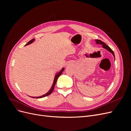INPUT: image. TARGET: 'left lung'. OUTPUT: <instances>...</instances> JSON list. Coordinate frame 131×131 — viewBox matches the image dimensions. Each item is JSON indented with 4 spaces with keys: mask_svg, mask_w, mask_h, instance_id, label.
I'll use <instances>...</instances> for the list:
<instances>
[{
    "mask_svg": "<svg viewBox=\"0 0 131 131\" xmlns=\"http://www.w3.org/2000/svg\"><path fill=\"white\" fill-rule=\"evenodd\" d=\"M96 43H97V44H98V43H100V44H102V46H103V48L106 49L107 50L109 51V52H110L111 53H112L113 54L114 57V58H115V54H114V52H113V51L112 49H111V48H110V47L109 46L106 45L105 43H104V42H102V41L101 40H97H97H96Z\"/></svg>",
    "mask_w": 131,
    "mask_h": 131,
    "instance_id": "8db88e82",
    "label": "left lung"
}]
</instances>
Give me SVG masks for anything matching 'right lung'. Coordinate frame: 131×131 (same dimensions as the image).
Here are the masks:
<instances>
[{
  "mask_svg": "<svg viewBox=\"0 0 131 131\" xmlns=\"http://www.w3.org/2000/svg\"><path fill=\"white\" fill-rule=\"evenodd\" d=\"M35 40V39H32V40H30L28 42L27 44L26 45H29V44H30V43H32L33 41H34V40ZM64 68H63L62 69V70L60 71V72H58L56 75H55V77H54V81H53V85H52V87H51V88L50 89V90H49V91L48 92H47V93H46L45 94H43V95H42V96H39V97H31V98H42V97H46V96H49V95H50L51 93H52V92H53V90H54V86H55V85H56V83L57 82V79H58V77L60 76V75L62 74V72L63 70H64Z\"/></svg>",
  "mask_w": 131,
  "mask_h": 131,
  "instance_id": "1",
  "label": "right lung"
}]
</instances>
